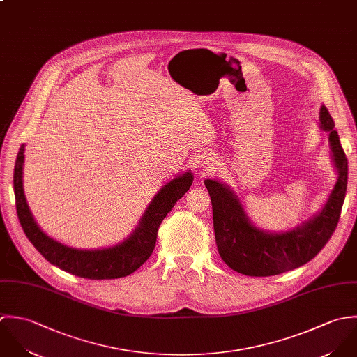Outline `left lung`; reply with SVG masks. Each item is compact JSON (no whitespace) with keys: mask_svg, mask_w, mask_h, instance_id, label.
Returning a JSON list of instances; mask_svg holds the SVG:
<instances>
[{"mask_svg":"<svg viewBox=\"0 0 357 357\" xmlns=\"http://www.w3.org/2000/svg\"><path fill=\"white\" fill-rule=\"evenodd\" d=\"M319 121L321 131L328 132L338 179L321 211L302 225L283 233L262 230L252 225L229 186L216 179L204 181L213 203L216 247L230 269L255 278L294 271L313 259L334 233L347 195L348 158L326 106L320 107Z\"/></svg>","mask_w":357,"mask_h":357,"instance_id":"8db88e82","label":"left lung"}]
</instances>
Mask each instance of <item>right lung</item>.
<instances>
[{
  "mask_svg": "<svg viewBox=\"0 0 357 357\" xmlns=\"http://www.w3.org/2000/svg\"><path fill=\"white\" fill-rule=\"evenodd\" d=\"M23 153L24 144L19 149L13 171L16 213L22 229L50 264L82 279H120L139 269L154 250L158 226L162 219L190 189L193 182V174L188 171L165 183L146 208L131 236L117 245L102 250H77L47 236L34 220L23 192Z\"/></svg>",
  "mask_w": 357,
  "mask_h": 357,
  "instance_id": "add662e5",
  "label": "right lung"
}]
</instances>
